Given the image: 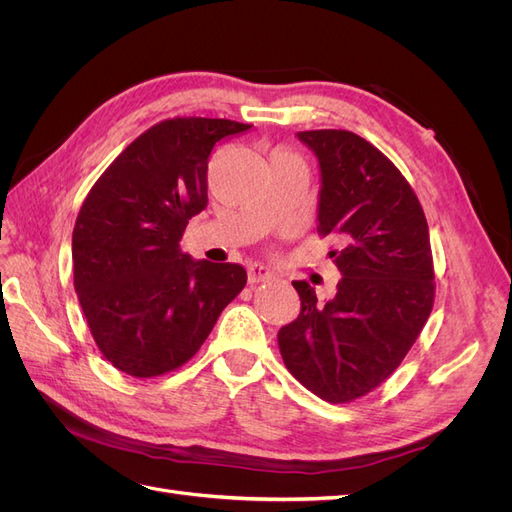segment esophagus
I'll return each mask as SVG.
<instances>
[{
  "label": "esophagus",
  "mask_w": 512,
  "mask_h": 512,
  "mask_svg": "<svg viewBox=\"0 0 512 512\" xmlns=\"http://www.w3.org/2000/svg\"><path fill=\"white\" fill-rule=\"evenodd\" d=\"M273 277H275V273L265 265H258V262H254V265H250V269H247V280H250V284L269 282V280H273Z\"/></svg>",
  "instance_id": "esophagus-1"
}]
</instances>
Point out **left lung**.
<instances>
[{
  "mask_svg": "<svg viewBox=\"0 0 512 512\" xmlns=\"http://www.w3.org/2000/svg\"><path fill=\"white\" fill-rule=\"evenodd\" d=\"M320 164L318 232L342 280L320 303L292 282L301 314L277 333L282 359L305 389L331 404L374 391L404 361L433 307V260L421 203L397 166L348 130L299 132Z\"/></svg>",
  "mask_w": 512,
  "mask_h": 512,
  "instance_id": "8db88e82",
  "label": "left lung"
}]
</instances>
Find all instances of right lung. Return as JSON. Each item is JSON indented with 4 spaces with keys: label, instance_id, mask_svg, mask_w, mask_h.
I'll return each mask as SVG.
<instances>
[{
    "label": "right lung",
    "instance_id": "right-lung-1",
    "mask_svg": "<svg viewBox=\"0 0 512 512\" xmlns=\"http://www.w3.org/2000/svg\"><path fill=\"white\" fill-rule=\"evenodd\" d=\"M252 126L175 117L123 149L72 232L74 290L104 359L134 378L188 363L247 282L241 265L194 260L179 241L207 207L215 143Z\"/></svg>",
    "mask_w": 512,
    "mask_h": 512
}]
</instances>
